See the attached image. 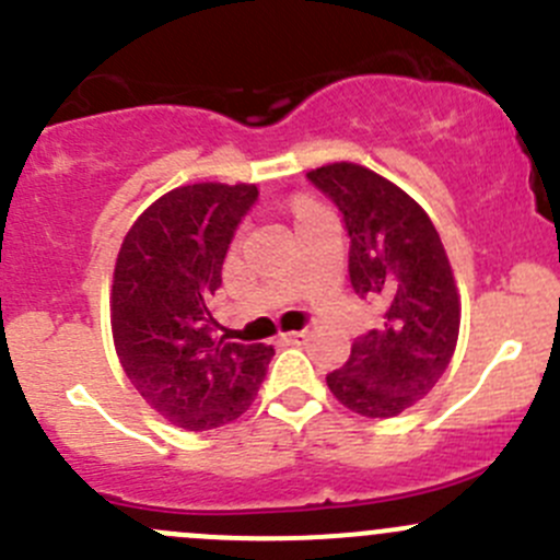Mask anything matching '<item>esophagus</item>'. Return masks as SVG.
Masks as SVG:
<instances>
[{
    "label": "esophagus",
    "mask_w": 560,
    "mask_h": 560,
    "mask_svg": "<svg viewBox=\"0 0 560 560\" xmlns=\"http://www.w3.org/2000/svg\"><path fill=\"white\" fill-rule=\"evenodd\" d=\"M281 338H284L287 343H303L308 338V332L306 330H292V332H284Z\"/></svg>",
    "instance_id": "1"
}]
</instances>
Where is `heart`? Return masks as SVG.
<instances>
[{
    "label": "heart",
    "mask_w": 560,
    "mask_h": 560,
    "mask_svg": "<svg viewBox=\"0 0 560 560\" xmlns=\"http://www.w3.org/2000/svg\"><path fill=\"white\" fill-rule=\"evenodd\" d=\"M316 211H322V206H316L314 200H298V202H295V217H298V222H303V219L312 217V213H316Z\"/></svg>",
    "instance_id": "heart-1"
}]
</instances>
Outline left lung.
<instances>
[{
	"label": "left lung",
	"mask_w": 560,
	"mask_h": 560,
	"mask_svg": "<svg viewBox=\"0 0 560 560\" xmlns=\"http://www.w3.org/2000/svg\"><path fill=\"white\" fill-rule=\"evenodd\" d=\"M306 175L343 213L354 292L385 308V322L352 343L327 387L354 415L387 420L425 398L453 360L460 330L453 268L431 217L393 180L354 162Z\"/></svg>",
	"instance_id": "1"
}]
</instances>
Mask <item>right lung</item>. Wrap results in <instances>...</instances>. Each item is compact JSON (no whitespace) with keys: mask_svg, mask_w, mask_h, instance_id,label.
Masks as SVG:
<instances>
[{"mask_svg":"<svg viewBox=\"0 0 560 560\" xmlns=\"http://www.w3.org/2000/svg\"><path fill=\"white\" fill-rule=\"evenodd\" d=\"M254 184H189L151 202L124 235L113 270L110 327L121 369L151 409L186 431L238 420L265 380L273 347L213 336L206 301Z\"/></svg>","mask_w":560,"mask_h":560,"instance_id":"add662e5","label":"right lung"}]
</instances>
